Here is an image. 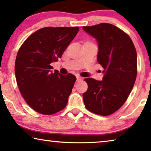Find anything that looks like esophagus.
<instances>
[{"label": "esophagus", "instance_id": "obj_1", "mask_svg": "<svg viewBox=\"0 0 151 151\" xmlns=\"http://www.w3.org/2000/svg\"><path fill=\"white\" fill-rule=\"evenodd\" d=\"M81 77H79V76H77V81H81Z\"/></svg>", "mask_w": 151, "mask_h": 151}]
</instances>
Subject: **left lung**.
I'll return each mask as SVG.
<instances>
[{
	"label": "left lung",
	"instance_id": "1",
	"mask_svg": "<svg viewBox=\"0 0 151 151\" xmlns=\"http://www.w3.org/2000/svg\"><path fill=\"white\" fill-rule=\"evenodd\" d=\"M83 29L96 39L97 61L104 68L102 81L84 80L88 90L83 94L88 110L106 116L119 109L133 88L137 77V57L129 36L112 24L85 26Z\"/></svg>",
	"mask_w": 151,
	"mask_h": 151
}]
</instances>
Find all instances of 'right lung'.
Here are the masks:
<instances>
[{"label": "right lung", "instance_id": "add662e5", "mask_svg": "<svg viewBox=\"0 0 151 151\" xmlns=\"http://www.w3.org/2000/svg\"><path fill=\"white\" fill-rule=\"evenodd\" d=\"M79 32V27H43L29 36L18 52L15 75L27 104L35 111L52 114L61 111L76 81L72 74L53 72L58 61Z\"/></svg>", "mask_w": 151, "mask_h": 151}]
</instances>
